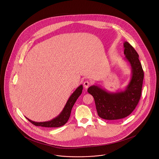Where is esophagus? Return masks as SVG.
<instances>
[{
    "label": "esophagus",
    "instance_id": "obj_1",
    "mask_svg": "<svg viewBox=\"0 0 159 159\" xmlns=\"http://www.w3.org/2000/svg\"><path fill=\"white\" fill-rule=\"evenodd\" d=\"M90 82L89 81H88V80H86V81H85L84 82V88H86V89H87L89 86V85H90Z\"/></svg>",
    "mask_w": 159,
    "mask_h": 159
}]
</instances>
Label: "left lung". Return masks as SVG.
Masks as SVG:
<instances>
[{"label":"left lung","instance_id":"8db88e82","mask_svg":"<svg viewBox=\"0 0 159 159\" xmlns=\"http://www.w3.org/2000/svg\"><path fill=\"white\" fill-rule=\"evenodd\" d=\"M126 60L131 68V78L125 89L112 93L93 85L88 92L93 96L98 115L104 120H115L127 117L130 115L139 102L143 71L139 59V55L128 42L124 43Z\"/></svg>","mask_w":159,"mask_h":159}]
</instances>
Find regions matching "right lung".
Listing matches in <instances>:
<instances>
[{
    "mask_svg": "<svg viewBox=\"0 0 159 159\" xmlns=\"http://www.w3.org/2000/svg\"><path fill=\"white\" fill-rule=\"evenodd\" d=\"M82 89H83V86L82 84H81L75 89V92L70 97L69 99L68 100L67 102L66 103L64 109L62 110L61 113L52 120L47 122H37L31 121L30 120H29L28 118L26 117V119L28 120L32 124L36 126H41V127H59L64 125L66 123V122L68 121L70 116L71 109L75 104V102H76L79 97L82 93Z\"/></svg>",
    "mask_w": 159,
    "mask_h": 159,
    "instance_id": "obj_1",
    "label": "right lung"
}]
</instances>
